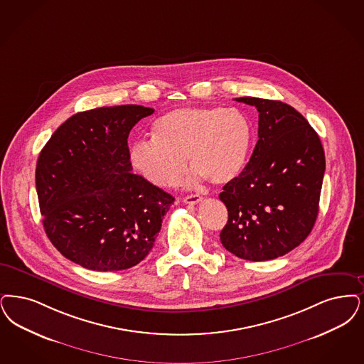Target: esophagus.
<instances>
[{"label": "esophagus", "instance_id": "obj_1", "mask_svg": "<svg viewBox=\"0 0 364 364\" xmlns=\"http://www.w3.org/2000/svg\"><path fill=\"white\" fill-rule=\"evenodd\" d=\"M202 200V196L199 195H188L184 198V203L187 204H198Z\"/></svg>", "mask_w": 364, "mask_h": 364}]
</instances>
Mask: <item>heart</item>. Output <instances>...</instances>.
<instances>
[{"mask_svg":"<svg viewBox=\"0 0 364 364\" xmlns=\"http://www.w3.org/2000/svg\"><path fill=\"white\" fill-rule=\"evenodd\" d=\"M250 145L247 117L235 108L184 107L159 117L153 138L131 145L132 166L157 187H172L186 169V156L193 168L195 184L207 177L214 184L240 173Z\"/></svg>","mask_w":364,"mask_h":364,"instance_id":"1","label":"heart"}]
</instances>
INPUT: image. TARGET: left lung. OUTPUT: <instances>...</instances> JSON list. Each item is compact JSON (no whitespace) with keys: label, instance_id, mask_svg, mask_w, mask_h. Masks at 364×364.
I'll use <instances>...</instances> for the list:
<instances>
[{"label":"left lung","instance_id":"left-lung-1","mask_svg":"<svg viewBox=\"0 0 364 364\" xmlns=\"http://www.w3.org/2000/svg\"><path fill=\"white\" fill-rule=\"evenodd\" d=\"M235 102L257 108L259 141L244 171L219 193L229 214L220 242L240 259L272 260L302 244L316 223L325 153L317 132L289 104Z\"/></svg>","mask_w":364,"mask_h":364}]
</instances>
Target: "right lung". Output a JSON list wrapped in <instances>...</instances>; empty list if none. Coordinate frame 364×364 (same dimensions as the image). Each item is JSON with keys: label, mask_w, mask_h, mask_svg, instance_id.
Returning <instances> with one entry per match:
<instances>
[{"label": "right lung", "mask_w": 364, "mask_h": 364, "mask_svg": "<svg viewBox=\"0 0 364 364\" xmlns=\"http://www.w3.org/2000/svg\"><path fill=\"white\" fill-rule=\"evenodd\" d=\"M154 112L142 105L102 107L69 117L36 164L44 232L59 252L92 271L142 262L175 198L134 175L127 138Z\"/></svg>", "instance_id": "obj_1"}]
</instances>
